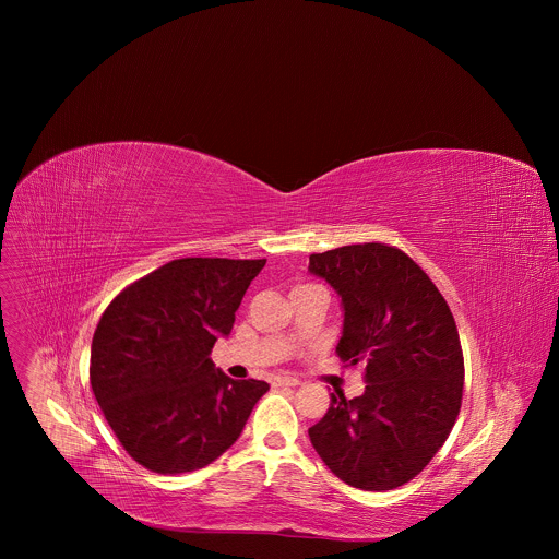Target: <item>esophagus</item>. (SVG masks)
I'll return each instance as SVG.
<instances>
[{"label": "esophagus", "mask_w": 559, "mask_h": 559, "mask_svg": "<svg viewBox=\"0 0 559 559\" xmlns=\"http://www.w3.org/2000/svg\"><path fill=\"white\" fill-rule=\"evenodd\" d=\"M273 385H275V388H295V385H299V379H293V377H277V379L273 381Z\"/></svg>", "instance_id": "esophagus-1"}]
</instances>
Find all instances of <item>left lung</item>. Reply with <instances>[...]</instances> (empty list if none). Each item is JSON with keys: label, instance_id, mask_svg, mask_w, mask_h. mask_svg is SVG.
<instances>
[{"label": "left lung", "instance_id": "left-lung-1", "mask_svg": "<svg viewBox=\"0 0 559 559\" xmlns=\"http://www.w3.org/2000/svg\"><path fill=\"white\" fill-rule=\"evenodd\" d=\"M310 271L342 297L335 353L366 370V392L331 406L310 428L322 463L361 490L415 478L450 437L463 402L465 361L448 301L402 249L359 242L310 255Z\"/></svg>", "mask_w": 559, "mask_h": 559}]
</instances>
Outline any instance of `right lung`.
I'll return each mask as SVG.
<instances>
[{
  "mask_svg": "<svg viewBox=\"0 0 559 559\" xmlns=\"http://www.w3.org/2000/svg\"><path fill=\"white\" fill-rule=\"evenodd\" d=\"M262 260L178 258L129 284L96 324L90 383L107 424L142 467L176 476L219 459L264 381H235L211 348L235 324Z\"/></svg>",
  "mask_w": 559,
  "mask_h": 559,
  "instance_id": "right-lung-1",
  "label": "right lung"
}]
</instances>
